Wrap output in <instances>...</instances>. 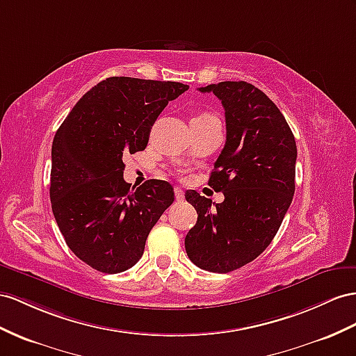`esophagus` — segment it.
I'll list each match as a JSON object with an SVG mask.
<instances>
[{
	"mask_svg": "<svg viewBox=\"0 0 356 356\" xmlns=\"http://www.w3.org/2000/svg\"><path fill=\"white\" fill-rule=\"evenodd\" d=\"M175 195H176V200H177V202H184V200H185L184 189H180L179 186H176V188H175Z\"/></svg>",
	"mask_w": 356,
	"mask_h": 356,
	"instance_id": "esophagus-1",
	"label": "esophagus"
}]
</instances>
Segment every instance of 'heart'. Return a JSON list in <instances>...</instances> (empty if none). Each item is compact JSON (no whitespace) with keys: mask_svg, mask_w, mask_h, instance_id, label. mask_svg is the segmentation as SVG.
I'll use <instances>...</instances> for the list:
<instances>
[{"mask_svg":"<svg viewBox=\"0 0 356 356\" xmlns=\"http://www.w3.org/2000/svg\"><path fill=\"white\" fill-rule=\"evenodd\" d=\"M195 117H213L212 114H207V113H204V114H198V115H195Z\"/></svg>","mask_w":356,"mask_h":356,"instance_id":"obj_1","label":"heart"}]
</instances>
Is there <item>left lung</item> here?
Masks as SVG:
<instances>
[{"instance_id":"left-lung-1","label":"left lung","mask_w":356,"mask_h":356,"mask_svg":"<svg viewBox=\"0 0 356 356\" xmlns=\"http://www.w3.org/2000/svg\"><path fill=\"white\" fill-rule=\"evenodd\" d=\"M198 90L213 93L225 111L227 140L209 179L224 202L188 191L198 218L185 248L198 268L227 273L257 259L275 238L295 194L296 143L277 105L252 84L224 81Z\"/></svg>"}]
</instances>
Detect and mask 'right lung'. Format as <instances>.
I'll use <instances>...</instances> for the list:
<instances>
[{
  "label": "right lung",
  "mask_w": 356,
  "mask_h": 356,
  "mask_svg": "<svg viewBox=\"0 0 356 356\" xmlns=\"http://www.w3.org/2000/svg\"><path fill=\"white\" fill-rule=\"evenodd\" d=\"M189 87L172 81L111 76L81 97L52 141L51 204L67 247L104 273L132 268L153 225L175 202L165 180L131 188L123 154L147 147L168 100Z\"/></svg>",
  "instance_id": "1"
}]
</instances>
